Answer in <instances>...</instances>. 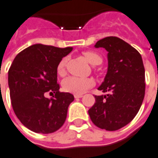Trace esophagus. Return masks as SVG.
I'll list each match as a JSON object with an SVG mask.
<instances>
[{
  "mask_svg": "<svg viewBox=\"0 0 158 158\" xmlns=\"http://www.w3.org/2000/svg\"><path fill=\"white\" fill-rule=\"evenodd\" d=\"M82 97H83L82 94H75L74 95V98H82Z\"/></svg>",
  "mask_w": 158,
  "mask_h": 158,
  "instance_id": "1",
  "label": "esophagus"
}]
</instances>
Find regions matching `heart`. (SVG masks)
Instances as JSON below:
<instances>
[{
    "label": "heart",
    "mask_w": 158,
    "mask_h": 158,
    "mask_svg": "<svg viewBox=\"0 0 158 158\" xmlns=\"http://www.w3.org/2000/svg\"><path fill=\"white\" fill-rule=\"evenodd\" d=\"M85 59L92 66H97L102 63V58L98 53L94 51H85L83 53ZM67 59L63 58L57 66V73L59 75H63L65 73ZM62 88L65 91L73 93V94H82L88 89L94 85V80L90 78H79L70 76L62 81Z\"/></svg>",
    "instance_id": "1"
}]
</instances>
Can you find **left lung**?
Instances as JSON below:
<instances>
[{
    "instance_id": "left-lung-1",
    "label": "left lung",
    "mask_w": 158,
    "mask_h": 158,
    "mask_svg": "<svg viewBox=\"0 0 158 158\" xmlns=\"http://www.w3.org/2000/svg\"><path fill=\"white\" fill-rule=\"evenodd\" d=\"M95 48L108 51V71L98 90L109 92L95 96L88 110L90 120L99 128L115 131L135 117L144 98V68L139 53L116 37L97 42Z\"/></svg>"
}]
</instances>
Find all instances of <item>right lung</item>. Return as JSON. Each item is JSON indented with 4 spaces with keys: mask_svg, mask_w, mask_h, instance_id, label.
<instances>
[{
    "mask_svg": "<svg viewBox=\"0 0 158 158\" xmlns=\"http://www.w3.org/2000/svg\"><path fill=\"white\" fill-rule=\"evenodd\" d=\"M73 50L41 44L22 50L8 71L12 106L23 125L37 133H51L62 127L73 95L60 92L57 66ZM47 93L53 98L45 97Z\"/></svg>",
    "mask_w": 158,
    "mask_h": 158,
    "instance_id": "add662e5",
    "label": "right lung"
}]
</instances>
